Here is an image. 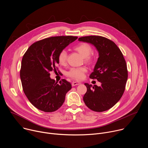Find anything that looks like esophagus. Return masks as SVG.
Wrapping results in <instances>:
<instances>
[{
	"instance_id": "34e87169",
	"label": "esophagus",
	"mask_w": 148,
	"mask_h": 148,
	"mask_svg": "<svg viewBox=\"0 0 148 148\" xmlns=\"http://www.w3.org/2000/svg\"><path fill=\"white\" fill-rule=\"evenodd\" d=\"M79 84H80L79 82H76V81H74V82H72L71 85H72V86H73V87H74V86H78V85H79Z\"/></svg>"
}]
</instances>
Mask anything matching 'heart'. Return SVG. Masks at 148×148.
<instances>
[{
  "label": "heart",
  "instance_id": "heart-1",
  "mask_svg": "<svg viewBox=\"0 0 148 148\" xmlns=\"http://www.w3.org/2000/svg\"><path fill=\"white\" fill-rule=\"evenodd\" d=\"M74 49L78 52L84 57V61L89 64L94 63L95 59L91 55L93 52L92 47L87 43H81L75 46ZM68 54L66 50H61L58 54V61L61 65H65L67 62ZM87 71L86 67H79L71 68L67 73L69 77L76 80H80L83 78L84 74Z\"/></svg>",
  "mask_w": 148,
  "mask_h": 148
}]
</instances>
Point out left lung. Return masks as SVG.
I'll return each instance as SVG.
<instances>
[{"label":"left lung","instance_id":"1","mask_svg":"<svg viewBox=\"0 0 148 148\" xmlns=\"http://www.w3.org/2000/svg\"><path fill=\"white\" fill-rule=\"evenodd\" d=\"M79 41L92 44L99 57L90 78L101 82V86L84 84L87 91L83 97L87 107L95 112L111 108L122 97L128 79L126 61L120 49L112 40L99 36L81 37Z\"/></svg>","mask_w":148,"mask_h":148}]
</instances>
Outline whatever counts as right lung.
Returning a JSON list of instances; mask_svg holds the SVG:
<instances>
[{
  "label": "right lung",
  "instance_id": "1",
  "mask_svg": "<svg viewBox=\"0 0 148 148\" xmlns=\"http://www.w3.org/2000/svg\"><path fill=\"white\" fill-rule=\"evenodd\" d=\"M78 37L54 36L37 41L25 53L20 71L23 91L36 108L46 112L56 111L64 103L71 84L64 79L59 83L50 77L58 70L59 52Z\"/></svg>",
  "mask_w": 148,
  "mask_h": 148
}]
</instances>
